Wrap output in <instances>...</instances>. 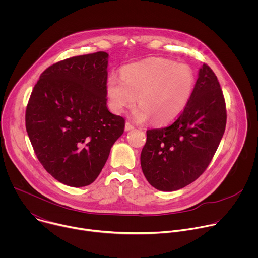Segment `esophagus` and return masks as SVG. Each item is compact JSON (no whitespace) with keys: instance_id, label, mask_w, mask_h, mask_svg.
I'll use <instances>...</instances> for the list:
<instances>
[{"instance_id":"34e87169","label":"esophagus","mask_w":258,"mask_h":258,"mask_svg":"<svg viewBox=\"0 0 258 258\" xmlns=\"http://www.w3.org/2000/svg\"><path fill=\"white\" fill-rule=\"evenodd\" d=\"M124 130L125 131H132V130H134V126L130 122H126L125 126H124Z\"/></svg>"}]
</instances>
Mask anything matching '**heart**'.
Masks as SVG:
<instances>
[{
  "label": "heart",
  "instance_id": "obj_1",
  "mask_svg": "<svg viewBox=\"0 0 258 258\" xmlns=\"http://www.w3.org/2000/svg\"><path fill=\"white\" fill-rule=\"evenodd\" d=\"M195 85V73L186 63L166 58H149L130 64L122 76L112 73L108 78L106 92L116 113L138 101L141 105L134 119L142 122L152 117L158 124L178 117L187 107Z\"/></svg>",
  "mask_w": 258,
  "mask_h": 258
}]
</instances>
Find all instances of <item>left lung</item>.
Returning a JSON list of instances; mask_svg holds the SVG:
<instances>
[{
	"label": "left lung",
	"mask_w": 258,
	"mask_h": 258,
	"mask_svg": "<svg viewBox=\"0 0 258 258\" xmlns=\"http://www.w3.org/2000/svg\"><path fill=\"white\" fill-rule=\"evenodd\" d=\"M227 123L224 94L212 69H199L190 101L166 127L147 131L141 153L143 173L160 191H176L190 185L207 168Z\"/></svg>",
	"instance_id": "1"
}]
</instances>
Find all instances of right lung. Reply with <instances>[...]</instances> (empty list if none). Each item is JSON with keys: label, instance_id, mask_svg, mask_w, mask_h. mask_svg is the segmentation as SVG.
Masks as SVG:
<instances>
[{"label": "right lung", "instance_id": "right-lung-1", "mask_svg": "<svg viewBox=\"0 0 258 258\" xmlns=\"http://www.w3.org/2000/svg\"><path fill=\"white\" fill-rule=\"evenodd\" d=\"M108 56L97 52L51 65L26 107L25 126L36 157L69 187H85L98 177L124 131V118L106 105Z\"/></svg>", "mask_w": 258, "mask_h": 258}]
</instances>
